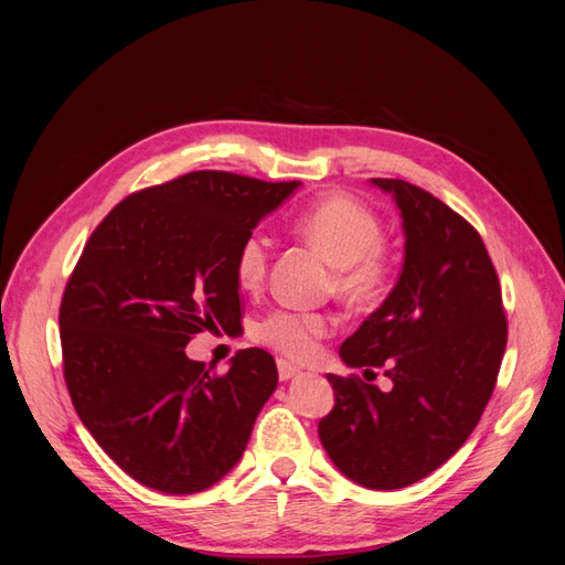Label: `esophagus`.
Returning a JSON list of instances; mask_svg holds the SVG:
<instances>
[{"label":"esophagus","mask_w":565,"mask_h":565,"mask_svg":"<svg viewBox=\"0 0 565 565\" xmlns=\"http://www.w3.org/2000/svg\"><path fill=\"white\" fill-rule=\"evenodd\" d=\"M299 374H301V370L297 365H292L289 361H278V377L282 382L295 380V377H299Z\"/></svg>","instance_id":"1"}]
</instances>
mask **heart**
<instances>
[{
	"label": "heart",
	"instance_id": "heart-1",
	"mask_svg": "<svg viewBox=\"0 0 565 565\" xmlns=\"http://www.w3.org/2000/svg\"><path fill=\"white\" fill-rule=\"evenodd\" d=\"M295 231L334 266V287L353 303L382 299L396 273L393 252L382 243L384 226L370 204L334 193L313 202L295 218ZM268 270V237L249 233L235 254V278L245 289L259 287ZM330 318L306 311H273L256 324V339L285 355L306 358L330 332Z\"/></svg>",
	"mask_w": 565,
	"mask_h": 565
}]
</instances>
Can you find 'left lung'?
<instances>
[{
  "instance_id": "1",
  "label": "left lung",
  "mask_w": 565,
  "mask_h": 565,
  "mask_svg": "<svg viewBox=\"0 0 565 565\" xmlns=\"http://www.w3.org/2000/svg\"><path fill=\"white\" fill-rule=\"evenodd\" d=\"M396 200L405 254L398 280L339 349L349 367H384L391 391L328 374L334 407L318 436L334 467L370 490L407 488L476 429L507 349V318L481 235L424 188L370 179Z\"/></svg>"
}]
</instances>
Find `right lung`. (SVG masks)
<instances>
[{"label":"right lung","mask_w":565,"mask_h":565,"mask_svg":"<svg viewBox=\"0 0 565 565\" xmlns=\"http://www.w3.org/2000/svg\"><path fill=\"white\" fill-rule=\"evenodd\" d=\"M299 185L191 172L125 198L84 245L58 313L67 393L98 446L146 488L207 490L243 457L278 386L276 361L245 349L216 374L185 344L241 328L237 247Z\"/></svg>","instance_id":"add662e5"}]
</instances>
